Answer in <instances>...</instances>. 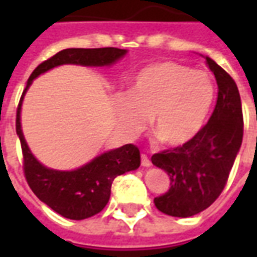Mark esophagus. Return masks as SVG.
<instances>
[{
  "label": "esophagus",
  "instance_id": "obj_1",
  "mask_svg": "<svg viewBox=\"0 0 257 257\" xmlns=\"http://www.w3.org/2000/svg\"><path fill=\"white\" fill-rule=\"evenodd\" d=\"M142 167H145V168L151 167V161L149 160V157L146 156V154H142Z\"/></svg>",
  "mask_w": 257,
  "mask_h": 257
}]
</instances>
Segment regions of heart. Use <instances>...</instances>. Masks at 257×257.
<instances>
[{"mask_svg": "<svg viewBox=\"0 0 257 257\" xmlns=\"http://www.w3.org/2000/svg\"><path fill=\"white\" fill-rule=\"evenodd\" d=\"M215 96L209 75L176 62H160L136 74L129 93L115 99L119 126L128 135L151 134L162 145L178 147L198 134Z\"/></svg>", "mask_w": 257, "mask_h": 257, "instance_id": "heart-1", "label": "heart"}]
</instances>
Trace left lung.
<instances>
[{
  "mask_svg": "<svg viewBox=\"0 0 257 257\" xmlns=\"http://www.w3.org/2000/svg\"><path fill=\"white\" fill-rule=\"evenodd\" d=\"M206 64L217 82V100L209 121L183 146L151 157V162L171 179L169 190L154 198V204L162 213L175 217L197 215L215 202L242 143V106L237 84L215 60L206 58Z\"/></svg>",
  "mask_w": 257,
  "mask_h": 257,
  "instance_id": "left-lung-1",
  "label": "left lung"
}]
</instances>
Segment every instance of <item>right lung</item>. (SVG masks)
I'll use <instances>...</instances> for the list:
<instances>
[{"label": "right lung", "instance_id": "1", "mask_svg": "<svg viewBox=\"0 0 257 257\" xmlns=\"http://www.w3.org/2000/svg\"><path fill=\"white\" fill-rule=\"evenodd\" d=\"M126 49L118 48H68L58 52L55 56L42 62L31 73L26 89L20 97L18 114H16V134L19 136L23 151V169L27 183L51 209L63 217L71 220H82L99 213L106 206L114 179L129 171L140 167V151L134 145H125L114 150L106 151L95 157L92 161L73 171H58L47 168L33 156L27 146L22 122L20 111L22 103L27 89L33 81L52 68L62 64H78L86 67H104L117 63L126 55Z\"/></svg>", "mask_w": 257, "mask_h": 257}]
</instances>
